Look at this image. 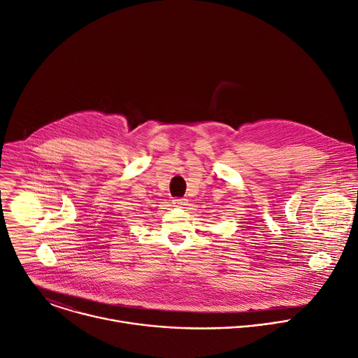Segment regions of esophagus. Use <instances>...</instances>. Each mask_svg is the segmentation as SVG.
Listing matches in <instances>:
<instances>
[{
	"instance_id": "1",
	"label": "esophagus",
	"mask_w": 358,
	"mask_h": 358,
	"mask_svg": "<svg viewBox=\"0 0 358 358\" xmlns=\"http://www.w3.org/2000/svg\"><path fill=\"white\" fill-rule=\"evenodd\" d=\"M172 201H173V206H175V207H185V206H187V199L176 197V199H173Z\"/></svg>"
}]
</instances>
